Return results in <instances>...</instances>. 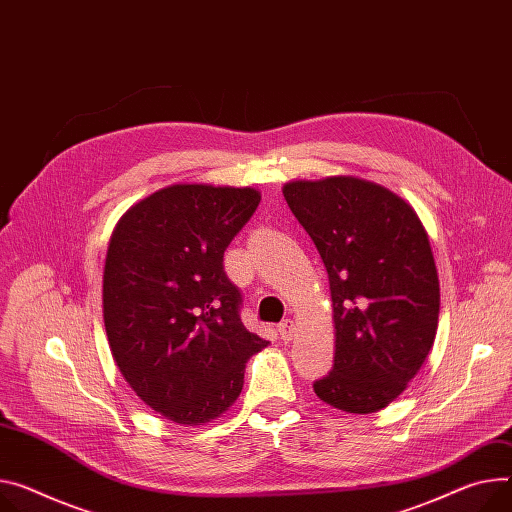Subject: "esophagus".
Listing matches in <instances>:
<instances>
[{
	"label": "esophagus",
	"mask_w": 512,
	"mask_h": 512,
	"mask_svg": "<svg viewBox=\"0 0 512 512\" xmlns=\"http://www.w3.org/2000/svg\"><path fill=\"white\" fill-rule=\"evenodd\" d=\"M291 332H293V322L285 320L283 324H279V334H281V340H291Z\"/></svg>",
	"instance_id": "obj_1"
}]
</instances>
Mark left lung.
Segmentation results:
<instances>
[{
  "instance_id": "left-lung-1",
  "label": "left lung",
  "mask_w": 512,
  "mask_h": 512,
  "mask_svg": "<svg viewBox=\"0 0 512 512\" xmlns=\"http://www.w3.org/2000/svg\"><path fill=\"white\" fill-rule=\"evenodd\" d=\"M283 194L332 293L334 367L313 391L342 412H377L406 389L435 342L441 295L428 235L404 199L369 180H295Z\"/></svg>"
}]
</instances>
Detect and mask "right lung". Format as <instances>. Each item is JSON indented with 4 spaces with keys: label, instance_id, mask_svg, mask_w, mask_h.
Listing matches in <instances>:
<instances>
[{
    "label": "right lung",
    "instance_id": "1",
    "mask_svg": "<svg viewBox=\"0 0 512 512\" xmlns=\"http://www.w3.org/2000/svg\"><path fill=\"white\" fill-rule=\"evenodd\" d=\"M260 203L254 188L174 184L116 223L104 264V326L116 367L157 414L186 426L238 400L268 342L242 324L223 252Z\"/></svg>",
    "mask_w": 512,
    "mask_h": 512
}]
</instances>
